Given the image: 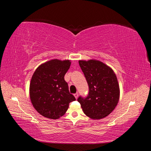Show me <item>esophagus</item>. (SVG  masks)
Here are the masks:
<instances>
[{
  "mask_svg": "<svg viewBox=\"0 0 151 151\" xmlns=\"http://www.w3.org/2000/svg\"><path fill=\"white\" fill-rule=\"evenodd\" d=\"M78 95H79V94L77 93H76V94H74V96H75L76 99H77V98H78Z\"/></svg>",
  "mask_w": 151,
  "mask_h": 151,
  "instance_id": "obj_1",
  "label": "esophagus"
}]
</instances>
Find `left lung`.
Here are the masks:
<instances>
[{
	"mask_svg": "<svg viewBox=\"0 0 151 151\" xmlns=\"http://www.w3.org/2000/svg\"><path fill=\"white\" fill-rule=\"evenodd\" d=\"M79 63L89 86V94L85 98L79 96L77 101L86 115L93 120L101 119L114 110L119 101L116 76L101 61L79 60Z\"/></svg>",
	"mask_w": 151,
	"mask_h": 151,
	"instance_id": "left-lung-1",
	"label": "left lung"
}]
</instances>
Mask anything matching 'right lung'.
Wrapping results in <instances>:
<instances>
[{
  "instance_id": "right-lung-1",
  "label": "right lung",
  "mask_w": 151,
  "mask_h": 151,
  "mask_svg": "<svg viewBox=\"0 0 151 151\" xmlns=\"http://www.w3.org/2000/svg\"><path fill=\"white\" fill-rule=\"evenodd\" d=\"M70 63L68 60L53 59L40 65L35 71L29 85L30 99L42 116L58 119L66 113L69 103L76 100L64 79Z\"/></svg>"
}]
</instances>
